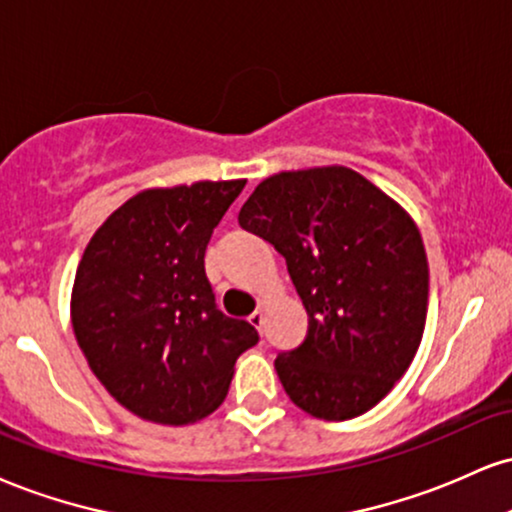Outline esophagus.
I'll list each match as a JSON object with an SVG mask.
<instances>
[{
  "label": "esophagus",
  "mask_w": 512,
  "mask_h": 512,
  "mask_svg": "<svg viewBox=\"0 0 512 512\" xmlns=\"http://www.w3.org/2000/svg\"><path fill=\"white\" fill-rule=\"evenodd\" d=\"M248 322L255 326V329H260L262 331V326H264V312L262 310H255L252 312V315L248 317Z\"/></svg>",
  "instance_id": "34e87169"
}]
</instances>
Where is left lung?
Wrapping results in <instances>:
<instances>
[{
    "mask_svg": "<svg viewBox=\"0 0 512 512\" xmlns=\"http://www.w3.org/2000/svg\"><path fill=\"white\" fill-rule=\"evenodd\" d=\"M238 224L286 257L307 336L274 360L288 398L329 422L362 415L420 348L429 264L410 214L348 166L264 178Z\"/></svg>",
    "mask_w": 512,
    "mask_h": 512,
    "instance_id": "1",
    "label": "left lung"
}]
</instances>
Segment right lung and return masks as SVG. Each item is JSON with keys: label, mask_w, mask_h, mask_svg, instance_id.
Wrapping results in <instances>:
<instances>
[{"label": "right lung", "mask_w": 512, "mask_h": 512, "mask_svg": "<svg viewBox=\"0 0 512 512\" xmlns=\"http://www.w3.org/2000/svg\"><path fill=\"white\" fill-rule=\"evenodd\" d=\"M245 181L150 188L90 238L71 293L73 334L102 386L133 415L181 427L224 403L257 329L217 310L212 231Z\"/></svg>", "instance_id": "right-lung-1"}]
</instances>
